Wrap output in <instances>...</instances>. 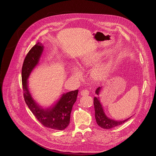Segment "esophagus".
Here are the masks:
<instances>
[{"label": "esophagus", "mask_w": 156, "mask_h": 156, "mask_svg": "<svg viewBox=\"0 0 156 156\" xmlns=\"http://www.w3.org/2000/svg\"><path fill=\"white\" fill-rule=\"evenodd\" d=\"M89 94H90V92H89V91L87 90H83L80 92V94L81 96H87Z\"/></svg>", "instance_id": "obj_1"}]
</instances>
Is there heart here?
Wrapping results in <instances>:
<instances>
[{"label": "heart", "mask_w": 156, "mask_h": 156, "mask_svg": "<svg viewBox=\"0 0 156 156\" xmlns=\"http://www.w3.org/2000/svg\"><path fill=\"white\" fill-rule=\"evenodd\" d=\"M102 56V54L101 53H97L91 57L90 58H88L84 59L83 60V64L84 65H89L94 63H96L98 61L100 60L101 57ZM112 66V63L111 61H108L105 63H104L99 66H98L96 68H95L93 70V75L94 78L97 80L102 79L106 76L108 73L110 72ZM71 73L73 77L76 78H80L82 76V72L81 70L77 67V66H73L70 69Z\"/></svg>", "instance_id": "heart-1"}]
</instances>
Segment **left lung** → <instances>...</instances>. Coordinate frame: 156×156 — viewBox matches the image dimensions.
<instances>
[{
    "instance_id": "1",
    "label": "left lung",
    "mask_w": 156,
    "mask_h": 156,
    "mask_svg": "<svg viewBox=\"0 0 156 156\" xmlns=\"http://www.w3.org/2000/svg\"><path fill=\"white\" fill-rule=\"evenodd\" d=\"M101 87L97 88L96 91V93L97 95H99V92L101 91ZM94 110H95V118L98 125L104 128V129H110L112 128L117 126L125 123L126 121L129 120L127 119L121 121H116L114 120L110 119L108 118L106 115L105 114L102 106L99 100V98L95 97L94 98Z\"/></svg>"
}]
</instances>
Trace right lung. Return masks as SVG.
Instances as JSON below:
<instances>
[{
    "instance_id": "1",
    "label": "right lung",
    "mask_w": 156,
    "mask_h": 156,
    "mask_svg": "<svg viewBox=\"0 0 156 156\" xmlns=\"http://www.w3.org/2000/svg\"><path fill=\"white\" fill-rule=\"evenodd\" d=\"M42 51L43 46L38 42L30 49L24 60L21 69L24 99L33 115L42 125L53 129L63 130L70 123V114L73 105L76 101L78 90L63 94L52 107L44 109L37 104L29 91L27 80L38 63Z\"/></svg>"
}]
</instances>
